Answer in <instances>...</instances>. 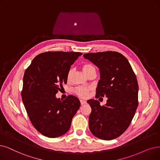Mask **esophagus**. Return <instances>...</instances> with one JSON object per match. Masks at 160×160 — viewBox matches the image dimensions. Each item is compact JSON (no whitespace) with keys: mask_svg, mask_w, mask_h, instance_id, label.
Instances as JSON below:
<instances>
[{"mask_svg":"<svg viewBox=\"0 0 160 160\" xmlns=\"http://www.w3.org/2000/svg\"><path fill=\"white\" fill-rule=\"evenodd\" d=\"M80 102H81V105L85 104L87 103V102L85 100H80Z\"/></svg>","mask_w":160,"mask_h":160,"instance_id":"obj_1","label":"esophagus"}]
</instances>
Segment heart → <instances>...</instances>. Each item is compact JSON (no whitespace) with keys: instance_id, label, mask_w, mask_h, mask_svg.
<instances>
[{"instance_id":"b5f03b06","label":"heart","mask_w":160,"mask_h":160,"mask_svg":"<svg viewBox=\"0 0 160 160\" xmlns=\"http://www.w3.org/2000/svg\"><path fill=\"white\" fill-rule=\"evenodd\" d=\"M95 69L94 68V66L91 64V63H85V64L82 66V70H83V72H85V73L87 75L89 72L91 71L92 69ZM72 69H70L69 72H68V79H69L70 78H71V76H72ZM91 88L89 87H76L75 89H74V92L79 96V97H81V98H85L88 95V92H90L91 91Z\"/></svg>"}]
</instances>
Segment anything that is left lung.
<instances>
[{
	"instance_id": "1",
	"label": "left lung",
	"mask_w": 160,
	"mask_h": 160,
	"mask_svg": "<svg viewBox=\"0 0 160 160\" xmlns=\"http://www.w3.org/2000/svg\"><path fill=\"white\" fill-rule=\"evenodd\" d=\"M83 57L99 68L100 79L96 97L108 98L102 106L97 100L87 101L92 109L89 129L98 138L114 139L128 128L138 107L136 75L129 61L118 52L87 53Z\"/></svg>"
}]
</instances>
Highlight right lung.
<instances>
[{
    "label": "right lung",
    "mask_w": 160,
    "mask_h": 160,
    "mask_svg": "<svg viewBox=\"0 0 160 160\" xmlns=\"http://www.w3.org/2000/svg\"><path fill=\"white\" fill-rule=\"evenodd\" d=\"M81 55L61 51L41 53L25 70L22 101L31 123L44 136L64 135L79 110L80 101L75 96L69 95L62 100L56 94L67 83L70 67Z\"/></svg>",
    "instance_id": "obj_1"
}]
</instances>
